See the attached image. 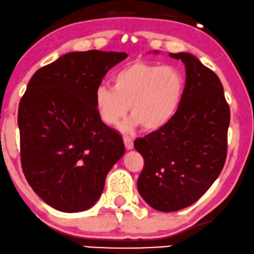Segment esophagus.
I'll return each mask as SVG.
<instances>
[{
  "instance_id": "obj_1",
  "label": "esophagus",
  "mask_w": 254,
  "mask_h": 254,
  "mask_svg": "<svg viewBox=\"0 0 254 254\" xmlns=\"http://www.w3.org/2000/svg\"><path fill=\"white\" fill-rule=\"evenodd\" d=\"M123 140H124V145L127 147V150H131L133 147V140L132 138L127 137V136H124L123 137Z\"/></svg>"
}]
</instances>
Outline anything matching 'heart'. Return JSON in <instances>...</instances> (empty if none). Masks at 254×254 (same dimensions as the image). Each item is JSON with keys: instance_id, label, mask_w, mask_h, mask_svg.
<instances>
[{"instance_id": "heart-1", "label": "heart", "mask_w": 254, "mask_h": 254, "mask_svg": "<svg viewBox=\"0 0 254 254\" xmlns=\"http://www.w3.org/2000/svg\"><path fill=\"white\" fill-rule=\"evenodd\" d=\"M184 86V77L176 66L134 62L115 73L112 88L97 86L95 109L105 125L115 127L130 107L132 117L121 125L123 132H130L140 124L146 130H157L175 116Z\"/></svg>"}]
</instances>
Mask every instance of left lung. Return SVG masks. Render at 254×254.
<instances>
[{"label":"left lung","instance_id":"8db88e82","mask_svg":"<svg viewBox=\"0 0 254 254\" xmlns=\"http://www.w3.org/2000/svg\"><path fill=\"white\" fill-rule=\"evenodd\" d=\"M170 56L186 69L178 110L164 127L133 143L144 158L138 192L162 212L190 206L211 188L225 164L230 125L219 77L191 54Z\"/></svg>","mask_w":254,"mask_h":254}]
</instances>
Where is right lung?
<instances>
[{
    "label": "right lung",
    "instance_id": "obj_1",
    "mask_svg": "<svg viewBox=\"0 0 254 254\" xmlns=\"http://www.w3.org/2000/svg\"><path fill=\"white\" fill-rule=\"evenodd\" d=\"M127 55L76 51L38 69L18 107L21 164L29 185L51 207L81 212L103 192L124 155L120 133L99 120L94 94Z\"/></svg>",
    "mask_w": 254,
    "mask_h": 254
}]
</instances>
